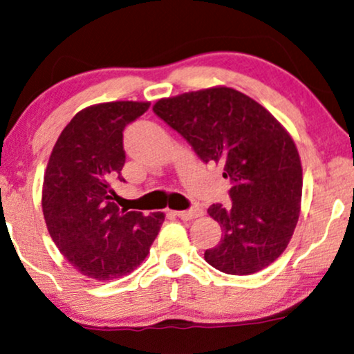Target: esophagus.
Listing matches in <instances>:
<instances>
[{"instance_id":"1","label":"esophagus","mask_w":354,"mask_h":354,"mask_svg":"<svg viewBox=\"0 0 354 354\" xmlns=\"http://www.w3.org/2000/svg\"><path fill=\"white\" fill-rule=\"evenodd\" d=\"M174 215L178 216V218L181 220H192V218H197V216L202 215V209L201 207H194V209L191 210H180V212H174Z\"/></svg>"}]
</instances>
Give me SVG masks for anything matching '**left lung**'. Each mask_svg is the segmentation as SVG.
Listing matches in <instances>:
<instances>
[{
  "mask_svg": "<svg viewBox=\"0 0 354 354\" xmlns=\"http://www.w3.org/2000/svg\"><path fill=\"white\" fill-rule=\"evenodd\" d=\"M153 113L232 181V207L207 210L220 223L221 239L207 249L205 261L230 275H251L277 261L293 236L303 194L299 153L283 126L230 87L162 98Z\"/></svg>",
  "mask_w": 354,
  "mask_h": 354,
  "instance_id": "1",
  "label": "left lung"
}]
</instances>
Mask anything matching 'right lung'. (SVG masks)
I'll list each match as a JSON object with an SVG mask.
<instances>
[{
	"instance_id": "right-lung-1",
	"label": "right lung",
	"mask_w": 354,
	"mask_h": 354,
	"mask_svg": "<svg viewBox=\"0 0 354 354\" xmlns=\"http://www.w3.org/2000/svg\"><path fill=\"white\" fill-rule=\"evenodd\" d=\"M149 102H108L84 108L63 129L50 155L41 191L46 228L59 252L82 275L115 280L138 268L165 215L120 209L111 183L126 162L122 131Z\"/></svg>"
}]
</instances>
